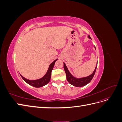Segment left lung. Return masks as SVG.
<instances>
[{
	"label": "left lung",
	"instance_id": "8db88e82",
	"mask_svg": "<svg viewBox=\"0 0 122 122\" xmlns=\"http://www.w3.org/2000/svg\"><path fill=\"white\" fill-rule=\"evenodd\" d=\"M88 37L89 39H92L89 35H88ZM97 67V63L95 70L91 75L88 76L87 77L78 78L74 77L70 73L67 67V66H66V64L64 62V68L66 74V77H67V81L69 82L70 84H71V85H72V86H76V87H82V86H86V85L88 83H90L95 75Z\"/></svg>",
	"mask_w": 122,
	"mask_h": 122
}]
</instances>
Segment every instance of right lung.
Returning a JSON list of instances; mask_svg holds the SVG:
<instances>
[{"mask_svg": "<svg viewBox=\"0 0 122 122\" xmlns=\"http://www.w3.org/2000/svg\"><path fill=\"white\" fill-rule=\"evenodd\" d=\"M57 60L58 59L55 60L50 65L49 68L48 69L46 74L41 78L36 80H28L26 78H24V77H23L21 74L20 76L26 82L28 83V84L30 85V86L35 87H42L44 86H45V85H46L48 83H49V82L50 81L51 76V72H52V70L53 68L55 61Z\"/></svg>", "mask_w": 122, "mask_h": 122, "instance_id": "1", "label": "right lung"}]
</instances>
